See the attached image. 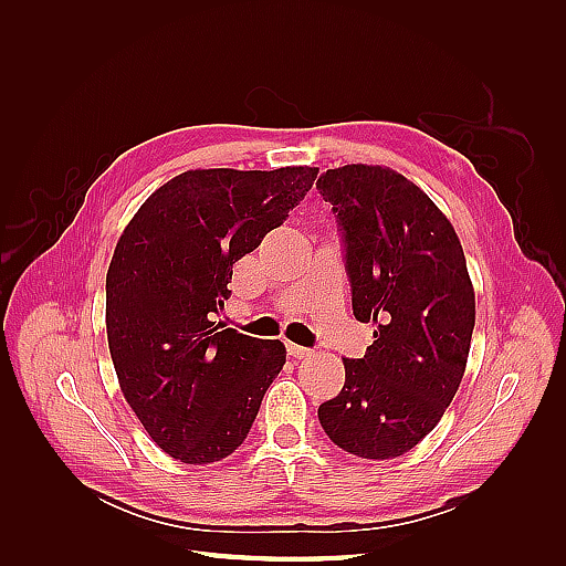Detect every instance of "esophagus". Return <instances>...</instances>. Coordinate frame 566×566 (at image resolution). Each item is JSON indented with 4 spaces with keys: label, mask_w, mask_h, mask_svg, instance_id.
<instances>
[{
    "label": "esophagus",
    "mask_w": 566,
    "mask_h": 566,
    "mask_svg": "<svg viewBox=\"0 0 566 566\" xmlns=\"http://www.w3.org/2000/svg\"><path fill=\"white\" fill-rule=\"evenodd\" d=\"M287 356L290 358H306V356H312V349H306V347L293 345V342H287Z\"/></svg>",
    "instance_id": "obj_1"
}]
</instances>
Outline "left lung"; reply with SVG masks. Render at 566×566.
Instances as JSON below:
<instances>
[{
	"instance_id": "8db88e82",
	"label": "left lung",
	"mask_w": 566,
	"mask_h": 566,
	"mask_svg": "<svg viewBox=\"0 0 566 566\" xmlns=\"http://www.w3.org/2000/svg\"><path fill=\"white\" fill-rule=\"evenodd\" d=\"M345 245L354 316L378 331L345 361V387L318 406L335 447L387 460L430 434L468 366L474 290L451 221L424 191L380 165H345L316 181Z\"/></svg>"
}]
</instances>
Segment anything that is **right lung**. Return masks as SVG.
Listing matches in <instances>:
<instances>
[{
    "mask_svg": "<svg viewBox=\"0 0 566 566\" xmlns=\"http://www.w3.org/2000/svg\"><path fill=\"white\" fill-rule=\"evenodd\" d=\"M316 167L188 169L160 186L119 235L106 276L111 358L150 439L188 465L245 441L285 364L279 339L221 331L233 264L279 229Z\"/></svg>",
    "mask_w": 566,
    "mask_h": 566,
    "instance_id": "1",
    "label": "right lung"
}]
</instances>
